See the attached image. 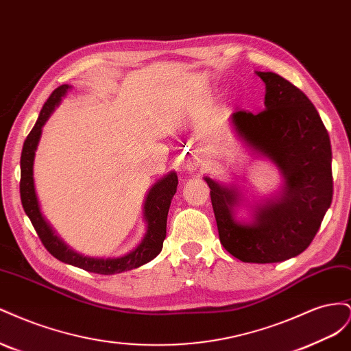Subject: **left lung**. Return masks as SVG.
Instances as JSON below:
<instances>
[{"label": "left lung", "mask_w": 351, "mask_h": 351, "mask_svg": "<svg viewBox=\"0 0 351 351\" xmlns=\"http://www.w3.org/2000/svg\"><path fill=\"white\" fill-rule=\"evenodd\" d=\"M263 80L265 110L236 111L237 136L280 168L277 197L256 206L250 222L236 219L239 193L205 177L221 244L241 262L274 263L297 256L312 243L332 200V152L325 125L309 98L272 71Z\"/></svg>", "instance_id": "obj_1"}]
</instances>
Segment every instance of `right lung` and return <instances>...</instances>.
Here are the masks:
<instances>
[{
  "label": "right lung",
  "mask_w": 351,
  "mask_h": 351,
  "mask_svg": "<svg viewBox=\"0 0 351 351\" xmlns=\"http://www.w3.org/2000/svg\"><path fill=\"white\" fill-rule=\"evenodd\" d=\"M69 89V84H61V86H58L51 93V97L47 99L44 107L40 110L34 129L30 130L23 143L22 158H20V169H22V173H20V197H22L23 209L29 217L32 226L36 230L42 244L58 261L82 268L84 271L102 275L120 274L124 271L139 268L142 265L156 258L159 252L162 250V243L167 236L168 209L169 205H171L173 196L177 192L178 184V178L174 171L168 173L161 180H158L149 190L143 206V217L147 224L146 234L139 246L120 258H90L83 256V254L71 250L56 234V231L52 230V227L48 224L40 212L34 183L35 151L40 139L42 127H44L52 111L56 110V105L60 104L61 98L64 97Z\"/></svg>",
  "instance_id": "obj_1"
}]
</instances>
